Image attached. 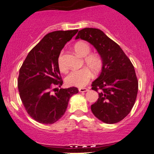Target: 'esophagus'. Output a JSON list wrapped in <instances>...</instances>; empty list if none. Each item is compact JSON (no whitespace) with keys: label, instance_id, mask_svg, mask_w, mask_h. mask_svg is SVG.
Returning a JSON list of instances; mask_svg holds the SVG:
<instances>
[{"label":"esophagus","instance_id":"1","mask_svg":"<svg viewBox=\"0 0 154 154\" xmlns=\"http://www.w3.org/2000/svg\"><path fill=\"white\" fill-rule=\"evenodd\" d=\"M79 92H81V93H84V92H86L88 91V88H81L79 89Z\"/></svg>","mask_w":154,"mask_h":154}]
</instances>
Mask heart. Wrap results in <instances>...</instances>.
I'll return each instance as SVG.
<instances>
[{"label":"heart","instance_id":"heart-1","mask_svg":"<svg viewBox=\"0 0 154 154\" xmlns=\"http://www.w3.org/2000/svg\"><path fill=\"white\" fill-rule=\"evenodd\" d=\"M74 51L80 57H84V63L88 68L74 70L70 72L66 77V83L69 86L84 87L91 80L93 73H98L103 67V59L98 54L91 53V47L85 42H79L74 45ZM58 66L61 71H66L63 63V52L61 51L58 57Z\"/></svg>","mask_w":154,"mask_h":154}]
</instances>
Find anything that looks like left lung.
I'll use <instances>...</instances> for the list:
<instances>
[{"label": "left lung", "mask_w": 154, "mask_h": 154, "mask_svg": "<svg viewBox=\"0 0 154 154\" xmlns=\"http://www.w3.org/2000/svg\"><path fill=\"white\" fill-rule=\"evenodd\" d=\"M75 39L93 45L103 59L99 77L92 83V89L99 97L91 105L97 119L107 124L119 122L130 112L138 93V80L130 59L121 47L103 31L96 28L80 30Z\"/></svg>", "instance_id": "1"}]
</instances>
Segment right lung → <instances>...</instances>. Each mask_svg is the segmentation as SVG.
Segmentation results:
<instances>
[{"label":"right lung","mask_w":154,"mask_h":154,"mask_svg":"<svg viewBox=\"0 0 154 154\" xmlns=\"http://www.w3.org/2000/svg\"><path fill=\"white\" fill-rule=\"evenodd\" d=\"M78 31L48 33L29 51L20 69V97L28 115L38 122L51 125L59 120L66 110L70 97L79 93L75 87L57 91L56 88L63 84L58 57ZM55 89L57 92L53 94Z\"/></svg>","instance_id":"add662e5"}]
</instances>
